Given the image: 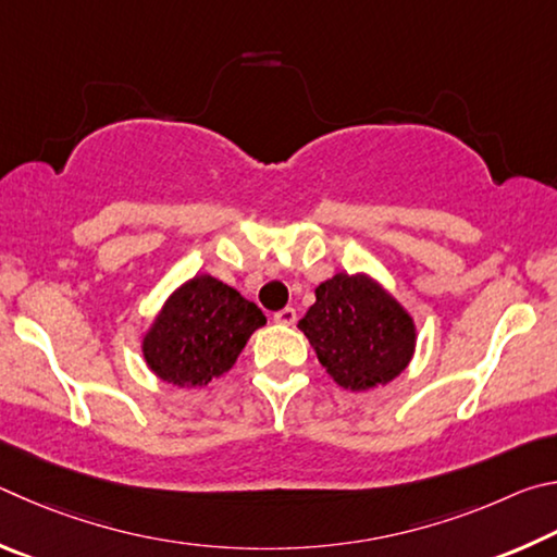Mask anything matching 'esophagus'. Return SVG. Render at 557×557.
<instances>
[{"mask_svg":"<svg viewBox=\"0 0 557 557\" xmlns=\"http://www.w3.org/2000/svg\"><path fill=\"white\" fill-rule=\"evenodd\" d=\"M296 310L294 308H281V310H276V313H273V323H278V325H294L296 323Z\"/></svg>","mask_w":557,"mask_h":557,"instance_id":"esophagus-1","label":"esophagus"}]
</instances>
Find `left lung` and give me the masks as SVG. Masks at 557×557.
Returning a JSON list of instances; mask_svg holds the SVG:
<instances>
[{
	"label": "left lung",
	"mask_w": 557,
	"mask_h": 557,
	"mask_svg": "<svg viewBox=\"0 0 557 557\" xmlns=\"http://www.w3.org/2000/svg\"><path fill=\"white\" fill-rule=\"evenodd\" d=\"M298 327L339 386L364 392L404 372L416 347L406 310L367 276L337 273L315 288Z\"/></svg>",
	"instance_id": "left-lung-1"
}]
</instances>
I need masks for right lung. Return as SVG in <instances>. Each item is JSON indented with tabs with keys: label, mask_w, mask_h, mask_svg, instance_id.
I'll list each match as a JSON object with an SVG mask.
<instances>
[{
	"label": "right lung",
	"mask_w": 557,
	"mask_h": 557,
	"mask_svg": "<svg viewBox=\"0 0 557 557\" xmlns=\"http://www.w3.org/2000/svg\"><path fill=\"white\" fill-rule=\"evenodd\" d=\"M263 323L257 304L205 273L163 306L144 339V359L163 382L202 386L237 362L249 335Z\"/></svg>",
	"instance_id": "right-lung-1"
}]
</instances>
